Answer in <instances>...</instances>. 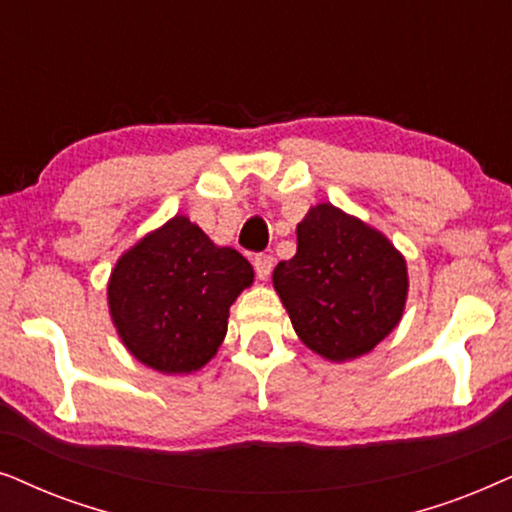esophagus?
Returning <instances> with one entry per match:
<instances>
[{"mask_svg":"<svg viewBox=\"0 0 512 512\" xmlns=\"http://www.w3.org/2000/svg\"><path fill=\"white\" fill-rule=\"evenodd\" d=\"M252 267H255V274L260 281H267L271 269H274V257L271 255H257L255 260H252Z\"/></svg>","mask_w":512,"mask_h":512,"instance_id":"1","label":"esophagus"}]
</instances>
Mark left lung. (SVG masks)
Masks as SVG:
<instances>
[{
    "mask_svg": "<svg viewBox=\"0 0 512 512\" xmlns=\"http://www.w3.org/2000/svg\"><path fill=\"white\" fill-rule=\"evenodd\" d=\"M274 288L299 339L342 363L395 330L410 281L405 257L381 231L318 203L297 224V252L278 262Z\"/></svg>",
    "mask_w": 512,
    "mask_h": 512,
    "instance_id": "8db88e82",
    "label": "left lung"
}]
</instances>
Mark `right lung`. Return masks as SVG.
<instances>
[{
	"label": "right lung",
	"instance_id": "obj_1",
	"mask_svg": "<svg viewBox=\"0 0 512 512\" xmlns=\"http://www.w3.org/2000/svg\"><path fill=\"white\" fill-rule=\"evenodd\" d=\"M252 278L241 252L220 248L175 215L119 257L107 285L109 316L142 365L189 374L220 349L229 306Z\"/></svg>",
	"mask_w": 512,
	"mask_h": 512
}]
</instances>
